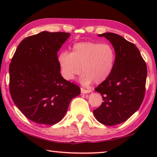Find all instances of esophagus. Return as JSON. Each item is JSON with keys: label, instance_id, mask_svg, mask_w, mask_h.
I'll use <instances>...</instances> for the list:
<instances>
[{"label": "esophagus", "instance_id": "obj_1", "mask_svg": "<svg viewBox=\"0 0 157 157\" xmlns=\"http://www.w3.org/2000/svg\"><path fill=\"white\" fill-rule=\"evenodd\" d=\"M81 92L82 94H87V93H90L91 92V90H87L83 89V88H81Z\"/></svg>", "mask_w": 157, "mask_h": 157}]
</instances>
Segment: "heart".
I'll return each mask as SVG.
<instances>
[{
	"label": "heart",
	"instance_id": "heart-1",
	"mask_svg": "<svg viewBox=\"0 0 157 157\" xmlns=\"http://www.w3.org/2000/svg\"><path fill=\"white\" fill-rule=\"evenodd\" d=\"M115 60L112 46L91 41L74 44L71 53L62 52L58 57L61 75L66 80H73L82 68L81 81L83 84L104 82L112 72Z\"/></svg>",
	"mask_w": 157,
	"mask_h": 157
}]
</instances>
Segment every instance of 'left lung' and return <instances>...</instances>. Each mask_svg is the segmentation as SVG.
I'll list each match as a JSON object with an SVG mask.
<instances>
[{
  "instance_id": "obj_1",
  "label": "left lung",
  "mask_w": 157,
  "mask_h": 157,
  "mask_svg": "<svg viewBox=\"0 0 157 157\" xmlns=\"http://www.w3.org/2000/svg\"><path fill=\"white\" fill-rule=\"evenodd\" d=\"M114 47L116 60L110 76L95 91L104 101L94 110L96 119L106 126L125 121L140 107L144 98L147 76V64L139 49L118 34H99Z\"/></svg>"
}]
</instances>
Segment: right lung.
<instances>
[{"mask_svg":"<svg viewBox=\"0 0 157 157\" xmlns=\"http://www.w3.org/2000/svg\"><path fill=\"white\" fill-rule=\"evenodd\" d=\"M69 33L43 31L25 38L9 66V90L14 104L31 121L53 125L63 119L78 86L62 77L57 52Z\"/></svg>","mask_w":157,"mask_h":157,"instance_id":"right-lung-1","label":"right lung"}]
</instances>
